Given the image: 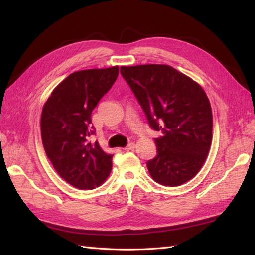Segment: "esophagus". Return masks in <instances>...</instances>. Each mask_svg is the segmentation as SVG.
Segmentation results:
<instances>
[{
  "label": "esophagus",
  "instance_id": "esophagus-1",
  "mask_svg": "<svg viewBox=\"0 0 255 255\" xmlns=\"http://www.w3.org/2000/svg\"><path fill=\"white\" fill-rule=\"evenodd\" d=\"M134 148H136V144H134L133 142H130V143H128L126 147L124 148V150H126V151H129V150H133Z\"/></svg>",
  "mask_w": 255,
  "mask_h": 255
}]
</instances>
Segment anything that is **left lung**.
Wrapping results in <instances>:
<instances>
[{
    "mask_svg": "<svg viewBox=\"0 0 255 255\" xmlns=\"http://www.w3.org/2000/svg\"><path fill=\"white\" fill-rule=\"evenodd\" d=\"M147 116L155 138L156 155L147 162L151 177L178 186L197 174L209 152L213 114L202 86L165 64L121 67Z\"/></svg>",
    "mask_w": 255,
    "mask_h": 255,
    "instance_id": "left-lung-1",
    "label": "left lung"
}]
</instances>
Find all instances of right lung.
I'll list each match as a JSON object with an SVG mask.
<instances>
[{
	"instance_id": "obj_1",
	"label": "right lung",
	"mask_w": 255,
	"mask_h": 255,
	"mask_svg": "<svg viewBox=\"0 0 255 255\" xmlns=\"http://www.w3.org/2000/svg\"><path fill=\"white\" fill-rule=\"evenodd\" d=\"M119 68L77 71L52 91L41 113V139L48 159L64 181L80 189H93L112 171L113 154L102 150L91 115L111 90Z\"/></svg>"
}]
</instances>
